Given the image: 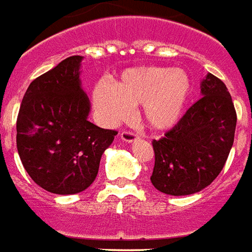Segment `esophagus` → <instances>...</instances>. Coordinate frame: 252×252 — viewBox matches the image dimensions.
Returning a JSON list of instances; mask_svg holds the SVG:
<instances>
[{
	"instance_id": "obj_1",
	"label": "esophagus",
	"mask_w": 252,
	"mask_h": 252,
	"mask_svg": "<svg viewBox=\"0 0 252 252\" xmlns=\"http://www.w3.org/2000/svg\"><path fill=\"white\" fill-rule=\"evenodd\" d=\"M121 138H122V141H125V142H133V141L138 138V135H137V133H134V131L123 130L122 133H121Z\"/></svg>"
}]
</instances>
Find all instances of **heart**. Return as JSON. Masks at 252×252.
I'll use <instances>...</instances> for the list:
<instances>
[{"label": "heart", "instance_id": "1", "mask_svg": "<svg viewBox=\"0 0 252 252\" xmlns=\"http://www.w3.org/2000/svg\"><path fill=\"white\" fill-rule=\"evenodd\" d=\"M191 94V80L185 70L167 66H141L123 70L111 85L100 83L94 91L96 110L107 123L127 119L130 107L141 104L146 126L165 130L178 122Z\"/></svg>", "mask_w": 252, "mask_h": 252}]
</instances>
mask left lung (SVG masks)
<instances>
[{"label":"left lung","mask_w":252,"mask_h":252,"mask_svg":"<svg viewBox=\"0 0 252 252\" xmlns=\"http://www.w3.org/2000/svg\"><path fill=\"white\" fill-rule=\"evenodd\" d=\"M201 92L202 97L172 129L152 141L151 182L164 194L190 195L209 186L224 168L233 145L237 117L225 84L209 73Z\"/></svg>","instance_id":"8db88e82"}]
</instances>
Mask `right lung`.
Masks as SVG:
<instances>
[{
  "label": "right lung",
  "instance_id": "1",
  "mask_svg": "<svg viewBox=\"0 0 252 252\" xmlns=\"http://www.w3.org/2000/svg\"><path fill=\"white\" fill-rule=\"evenodd\" d=\"M73 55L36 77L27 89L16 122V144L31 179L54 194L88 189L103 152L118 131L87 119L89 99L80 85V62Z\"/></svg>",
  "mask_w": 252,
  "mask_h": 252
}]
</instances>
